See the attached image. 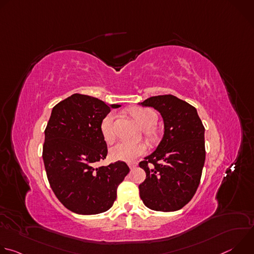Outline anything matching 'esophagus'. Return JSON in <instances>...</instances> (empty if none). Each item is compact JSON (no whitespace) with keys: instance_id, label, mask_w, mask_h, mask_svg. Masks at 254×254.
Masks as SVG:
<instances>
[{"instance_id":"esophagus-1","label":"esophagus","mask_w":254,"mask_h":254,"mask_svg":"<svg viewBox=\"0 0 254 254\" xmlns=\"http://www.w3.org/2000/svg\"><path fill=\"white\" fill-rule=\"evenodd\" d=\"M128 165V167L130 168V169H134L136 166H137V163H135V162H133V163H128L127 164Z\"/></svg>"}]
</instances>
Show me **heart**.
I'll return each mask as SVG.
<instances>
[{"label":"heart","mask_w":254,"mask_h":254,"mask_svg":"<svg viewBox=\"0 0 254 254\" xmlns=\"http://www.w3.org/2000/svg\"><path fill=\"white\" fill-rule=\"evenodd\" d=\"M130 116L136 122V124L144 129V134L152 139L154 137V133L152 128L156 126L158 117L156 113L150 108L146 107H132L129 110ZM115 119V114L110 113L102 120L100 125L101 134L105 141L111 142L115 138L114 130H113V123ZM147 151V147L143 143H131L126 141H120L116 143L114 147L110 150V157L114 161H122V162H133L139 156H142Z\"/></svg>","instance_id":"1"}]
</instances>
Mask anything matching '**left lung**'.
Instances as JSON below:
<instances>
[{"label":"left lung","instance_id":"obj_1","mask_svg":"<svg viewBox=\"0 0 254 254\" xmlns=\"http://www.w3.org/2000/svg\"><path fill=\"white\" fill-rule=\"evenodd\" d=\"M138 104L155 108L164 122L157 149L139 163L147 174L138 186L140 199L155 211L180 210L193 198L200 183L205 128L196 108L174 95L152 96Z\"/></svg>","mask_w":254,"mask_h":254}]
</instances>
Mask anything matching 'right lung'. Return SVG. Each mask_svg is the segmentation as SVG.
<instances>
[{"label":"right lung","mask_w":254,"mask_h":254,"mask_svg":"<svg viewBox=\"0 0 254 254\" xmlns=\"http://www.w3.org/2000/svg\"><path fill=\"white\" fill-rule=\"evenodd\" d=\"M121 106L75 93L53 107L45 129L43 161L54 194L72 212L93 215L111 209L129 172L121 161L94 167L107 155L101 122L111 108Z\"/></svg>","instance_id":"add662e5"}]
</instances>
